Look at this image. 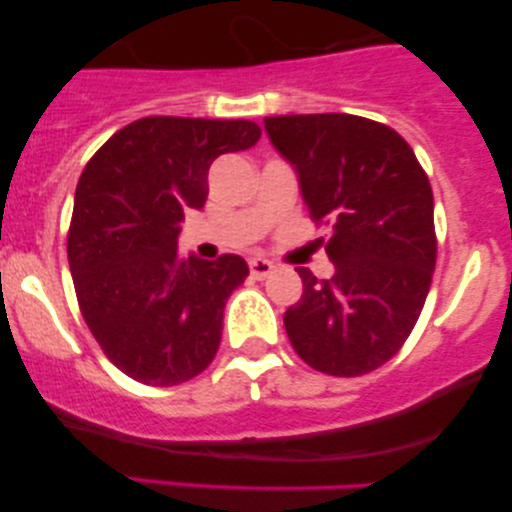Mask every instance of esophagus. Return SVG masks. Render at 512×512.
<instances>
[{
	"mask_svg": "<svg viewBox=\"0 0 512 512\" xmlns=\"http://www.w3.org/2000/svg\"><path fill=\"white\" fill-rule=\"evenodd\" d=\"M272 272H274V262L264 260V257H252L250 260V274L255 276V279H267Z\"/></svg>",
	"mask_w": 512,
	"mask_h": 512,
	"instance_id": "34e87169",
	"label": "esophagus"
}]
</instances>
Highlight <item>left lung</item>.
Instances as JSON below:
<instances>
[{"mask_svg":"<svg viewBox=\"0 0 512 512\" xmlns=\"http://www.w3.org/2000/svg\"><path fill=\"white\" fill-rule=\"evenodd\" d=\"M298 175L305 207L330 226V279L298 267L303 296L284 313L310 368L354 378L383 366L414 330L436 269L433 192L395 129L358 115L264 117Z\"/></svg>","mask_w":512,"mask_h":512,"instance_id":"left-lung-1","label":"left lung"}]
</instances>
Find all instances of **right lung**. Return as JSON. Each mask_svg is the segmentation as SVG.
Masks as SVG:
<instances>
[{"mask_svg": "<svg viewBox=\"0 0 512 512\" xmlns=\"http://www.w3.org/2000/svg\"><path fill=\"white\" fill-rule=\"evenodd\" d=\"M260 134L248 120L144 117L81 173L67 238L76 298L105 356L137 383L180 385L219 351L223 308L248 264L182 257L178 236L185 211L207 202L211 163Z\"/></svg>", "mask_w": 512, "mask_h": 512, "instance_id": "obj_1", "label": "right lung"}]
</instances>
